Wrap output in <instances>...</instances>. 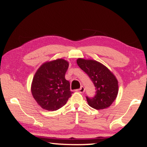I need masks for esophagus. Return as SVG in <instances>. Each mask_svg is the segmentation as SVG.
Segmentation results:
<instances>
[{"instance_id": "34e87169", "label": "esophagus", "mask_w": 147, "mask_h": 147, "mask_svg": "<svg viewBox=\"0 0 147 147\" xmlns=\"http://www.w3.org/2000/svg\"><path fill=\"white\" fill-rule=\"evenodd\" d=\"M76 91L78 92H79V93H83V92H85V88H84V87L82 86L81 87H80V89H78V90H77Z\"/></svg>"}]
</instances>
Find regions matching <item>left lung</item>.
<instances>
[{"mask_svg": "<svg viewBox=\"0 0 147 147\" xmlns=\"http://www.w3.org/2000/svg\"><path fill=\"white\" fill-rule=\"evenodd\" d=\"M78 67L89 76L96 87V94L93 98L86 97L89 105L96 110L108 108L118 94L117 79L110 71L94 60H77Z\"/></svg>", "mask_w": 147, "mask_h": 147, "instance_id": "8db88e82", "label": "left lung"}]
</instances>
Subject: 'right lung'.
Returning <instances> with one entry per match:
<instances>
[{"label":"right lung","instance_id":"add662e5","mask_svg":"<svg viewBox=\"0 0 147 147\" xmlns=\"http://www.w3.org/2000/svg\"><path fill=\"white\" fill-rule=\"evenodd\" d=\"M69 67L64 59L46 62L34 74L31 92L37 104L44 110L55 111L65 105L73 93L70 83L65 79Z\"/></svg>","mask_w":147,"mask_h":147}]
</instances>
